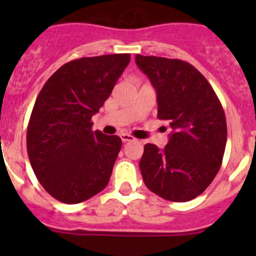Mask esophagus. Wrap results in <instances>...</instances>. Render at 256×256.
Instances as JSON below:
<instances>
[{
	"mask_svg": "<svg viewBox=\"0 0 256 256\" xmlns=\"http://www.w3.org/2000/svg\"><path fill=\"white\" fill-rule=\"evenodd\" d=\"M120 138H121V140H122V142H130V141H135V138L131 135H128V134H122Z\"/></svg>",
	"mask_w": 256,
	"mask_h": 256,
	"instance_id": "obj_1",
	"label": "esophagus"
}]
</instances>
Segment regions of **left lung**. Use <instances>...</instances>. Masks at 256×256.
<instances>
[{
    "label": "left lung",
    "mask_w": 256,
    "mask_h": 256,
    "mask_svg": "<svg viewBox=\"0 0 256 256\" xmlns=\"http://www.w3.org/2000/svg\"><path fill=\"white\" fill-rule=\"evenodd\" d=\"M157 94V118L171 134L164 150L144 144L140 160L146 187L172 202L206 190L220 168L226 144L223 106L208 80L187 62L136 54Z\"/></svg>",
    "instance_id": "8db88e82"
}]
</instances>
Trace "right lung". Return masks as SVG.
Returning <instances> with one entry per match:
<instances>
[{"instance_id": "obj_1", "label": "right lung", "mask_w": 256, "mask_h": 256, "mask_svg": "<svg viewBox=\"0 0 256 256\" xmlns=\"http://www.w3.org/2000/svg\"><path fill=\"white\" fill-rule=\"evenodd\" d=\"M130 54L85 56L64 64L37 96L27 128L30 166L46 190L66 204L109 183L121 138L92 130V118L110 96Z\"/></svg>"}]
</instances>
